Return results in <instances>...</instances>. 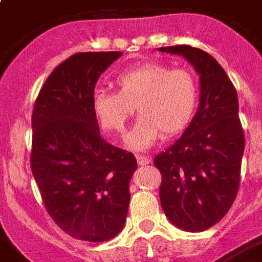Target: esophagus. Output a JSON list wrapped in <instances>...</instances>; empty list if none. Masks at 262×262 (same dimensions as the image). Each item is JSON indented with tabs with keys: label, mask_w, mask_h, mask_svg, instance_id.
<instances>
[{
	"label": "esophagus",
	"mask_w": 262,
	"mask_h": 262,
	"mask_svg": "<svg viewBox=\"0 0 262 262\" xmlns=\"http://www.w3.org/2000/svg\"><path fill=\"white\" fill-rule=\"evenodd\" d=\"M136 160L137 163H139V165H146L151 161V159H150L148 156H143V154H137Z\"/></svg>",
	"instance_id": "34e87169"
}]
</instances>
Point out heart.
Here are the masks:
<instances>
[{
    "label": "heart",
    "instance_id": "heart-1",
    "mask_svg": "<svg viewBox=\"0 0 262 262\" xmlns=\"http://www.w3.org/2000/svg\"><path fill=\"white\" fill-rule=\"evenodd\" d=\"M115 84L118 92H94L92 112L105 133L123 135L136 106L140 118L126 139L130 148L150 147L163 133L176 136L192 120L198 84L188 70L146 63L119 73Z\"/></svg>",
    "mask_w": 262,
    "mask_h": 262
}]
</instances>
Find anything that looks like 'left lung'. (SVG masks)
I'll use <instances>...</instances> for the list:
<instances>
[{
  "label": "left lung",
  "mask_w": 262,
  "mask_h": 262,
  "mask_svg": "<svg viewBox=\"0 0 262 262\" xmlns=\"http://www.w3.org/2000/svg\"><path fill=\"white\" fill-rule=\"evenodd\" d=\"M178 54L199 75V105L182 136L156 156L163 181L160 202L178 229L203 231L216 225L236 199L244 153L234 85L222 66L191 46L160 48Z\"/></svg>",
  "instance_id": "1"
}]
</instances>
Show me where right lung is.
I'll use <instances>...</instances> for the list:
<instances>
[{
  "label": "right lung",
  "instance_id": "add662e5",
  "mask_svg": "<svg viewBox=\"0 0 262 262\" xmlns=\"http://www.w3.org/2000/svg\"><path fill=\"white\" fill-rule=\"evenodd\" d=\"M122 52L75 53L53 70L32 114L31 165L48 213L84 242L114 238L126 223L137 161L99 135L92 95Z\"/></svg>",
  "mask_w": 262,
  "mask_h": 262
}]
</instances>
